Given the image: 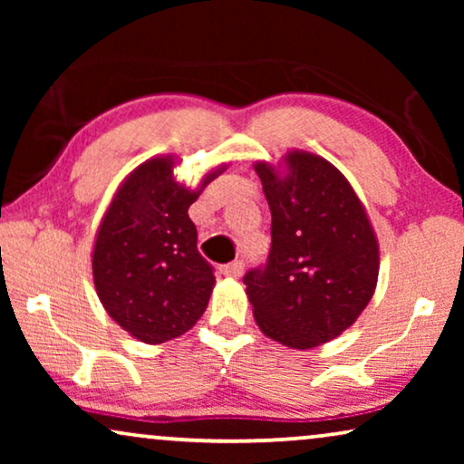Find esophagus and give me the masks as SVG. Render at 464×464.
<instances>
[{
	"instance_id": "34e87169",
	"label": "esophagus",
	"mask_w": 464,
	"mask_h": 464,
	"mask_svg": "<svg viewBox=\"0 0 464 464\" xmlns=\"http://www.w3.org/2000/svg\"><path fill=\"white\" fill-rule=\"evenodd\" d=\"M243 270H245L243 259H234V262L221 266V275H226V276H240L243 275Z\"/></svg>"
}]
</instances>
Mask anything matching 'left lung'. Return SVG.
Returning a JSON list of instances; mask_svg holds the SVG:
<instances>
[{"instance_id": "1", "label": "left lung", "mask_w": 464, "mask_h": 464, "mask_svg": "<svg viewBox=\"0 0 464 464\" xmlns=\"http://www.w3.org/2000/svg\"><path fill=\"white\" fill-rule=\"evenodd\" d=\"M289 173L256 164L272 213L266 264L243 276L253 314L268 338L313 348L351 327L378 281V243L365 208L334 164L306 151Z\"/></svg>"}]
</instances>
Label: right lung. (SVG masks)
<instances>
[{"label":"right lung","instance_id":"right-lung-1","mask_svg":"<svg viewBox=\"0 0 464 464\" xmlns=\"http://www.w3.org/2000/svg\"><path fill=\"white\" fill-rule=\"evenodd\" d=\"M198 194L173 179L170 158H151L132 170L101 221L92 253L99 300L148 344L186 334L211 297L215 270L188 215Z\"/></svg>","mask_w":464,"mask_h":464}]
</instances>
